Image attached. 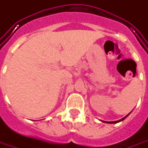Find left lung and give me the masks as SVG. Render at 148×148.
<instances>
[{"label":"left lung","instance_id":"1","mask_svg":"<svg viewBox=\"0 0 148 148\" xmlns=\"http://www.w3.org/2000/svg\"><path fill=\"white\" fill-rule=\"evenodd\" d=\"M130 113H129V114H130ZM129 114H128V115H129ZM128 115H126V116H125V117H123L122 119H121V120L116 121H108V123H117V122H119V121H123V120H124V119H125V118H126V117L128 116ZM104 122H105V121H104Z\"/></svg>","mask_w":148,"mask_h":148}]
</instances>
